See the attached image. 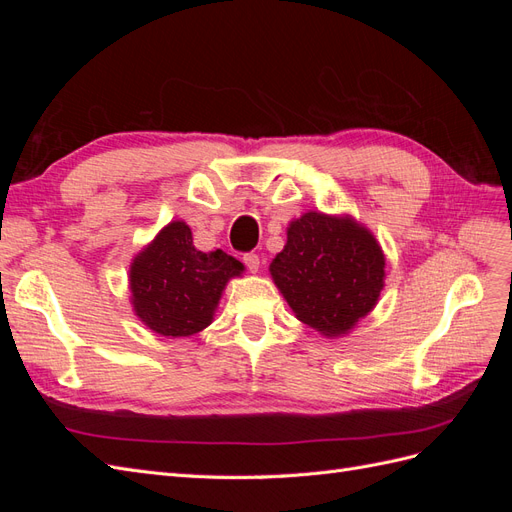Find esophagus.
Here are the masks:
<instances>
[{"label": "esophagus", "mask_w": 512, "mask_h": 512, "mask_svg": "<svg viewBox=\"0 0 512 512\" xmlns=\"http://www.w3.org/2000/svg\"><path fill=\"white\" fill-rule=\"evenodd\" d=\"M243 262H245V267L250 269V273H258V269H260V258H258V254H245V256H243Z\"/></svg>", "instance_id": "34e87169"}]
</instances>
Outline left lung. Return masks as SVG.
<instances>
[{"label":"left lung","mask_w":512,"mask_h":512,"mask_svg":"<svg viewBox=\"0 0 512 512\" xmlns=\"http://www.w3.org/2000/svg\"><path fill=\"white\" fill-rule=\"evenodd\" d=\"M386 258L378 239L352 215L307 211L286 230L269 273L303 324L320 335H348L380 301Z\"/></svg>","instance_id":"obj_1"}]
</instances>
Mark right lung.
<instances>
[{
  "mask_svg": "<svg viewBox=\"0 0 512 512\" xmlns=\"http://www.w3.org/2000/svg\"><path fill=\"white\" fill-rule=\"evenodd\" d=\"M243 271V262L222 250H196L192 228L173 220L132 258L130 303L153 333L192 337L213 322L226 284Z\"/></svg>",
  "mask_w": 512,
  "mask_h": 512,
  "instance_id": "add662e5",
  "label": "right lung"
}]
</instances>
